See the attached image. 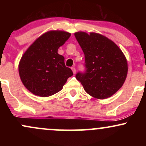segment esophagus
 I'll use <instances>...</instances> for the list:
<instances>
[{"mask_svg":"<svg viewBox=\"0 0 146 146\" xmlns=\"http://www.w3.org/2000/svg\"><path fill=\"white\" fill-rule=\"evenodd\" d=\"M72 71H73V73H74V74H75V73H76V69H75V67H72L71 68Z\"/></svg>","mask_w":146,"mask_h":146,"instance_id":"esophagus-1","label":"esophagus"}]
</instances>
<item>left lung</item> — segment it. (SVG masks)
I'll list each match as a JSON object with an SVG mask.
<instances>
[{
	"mask_svg": "<svg viewBox=\"0 0 146 146\" xmlns=\"http://www.w3.org/2000/svg\"><path fill=\"white\" fill-rule=\"evenodd\" d=\"M75 36L84 53V72L75 78L93 98L111 97L123 86L127 73L126 58L119 46L106 37L96 33L79 31Z\"/></svg>",
	"mask_w": 146,
	"mask_h": 146,
	"instance_id": "left-lung-1",
	"label": "left lung"
}]
</instances>
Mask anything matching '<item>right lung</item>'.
Here are the masks:
<instances>
[{
    "mask_svg": "<svg viewBox=\"0 0 146 146\" xmlns=\"http://www.w3.org/2000/svg\"><path fill=\"white\" fill-rule=\"evenodd\" d=\"M71 36L62 31H50L35 40L22 56L18 71L24 86L33 94L48 97L62 89L73 75L58 50Z\"/></svg>",
    "mask_w": 146,
    "mask_h": 146,
    "instance_id": "add662e5",
    "label": "right lung"
}]
</instances>
